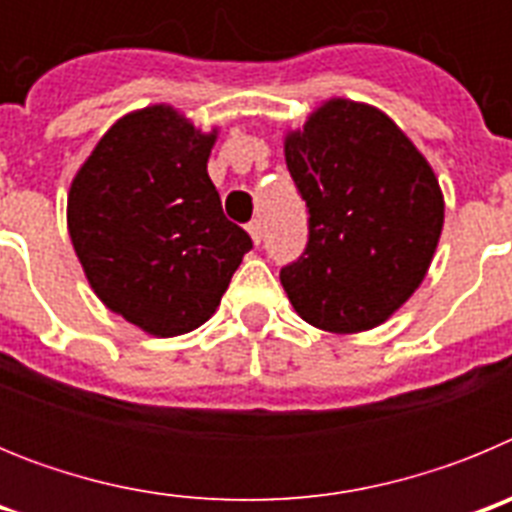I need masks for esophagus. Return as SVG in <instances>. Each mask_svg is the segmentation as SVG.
Here are the masks:
<instances>
[{
  "instance_id": "obj_1",
  "label": "esophagus",
  "mask_w": 512,
  "mask_h": 512,
  "mask_svg": "<svg viewBox=\"0 0 512 512\" xmlns=\"http://www.w3.org/2000/svg\"><path fill=\"white\" fill-rule=\"evenodd\" d=\"M248 235H251V241L259 246L261 235H264V230H261V220H251V223H248Z\"/></svg>"
}]
</instances>
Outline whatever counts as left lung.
<instances>
[{
    "label": "left lung",
    "instance_id": "left-lung-1",
    "mask_svg": "<svg viewBox=\"0 0 512 512\" xmlns=\"http://www.w3.org/2000/svg\"><path fill=\"white\" fill-rule=\"evenodd\" d=\"M307 246L279 271L302 320L361 333L408 302L431 266L443 194L413 140L372 104L328 99L284 138Z\"/></svg>",
    "mask_w": 512,
    "mask_h": 512
}]
</instances>
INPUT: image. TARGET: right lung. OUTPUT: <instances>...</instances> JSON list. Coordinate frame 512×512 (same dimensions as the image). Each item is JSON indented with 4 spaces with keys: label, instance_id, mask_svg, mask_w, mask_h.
Wrapping results in <instances>:
<instances>
[{
    "label": "right lung",
    "instance_id": "right-lung-1",
    "mask_svg": "<svg viewBox=\"0 0 512 512\" xmlns=\"http://www.w3.org/2000/svg\"><path fill=\"white\" fill-rule=\"evenodd\" d=\"M217 130L169 104L120 117L69 189V235L94 295L151 336L200 328L253 248L207 174Z\"/></svg>",
    "mask_w": 512,
    "mask_h": 512
}]
</instances>
